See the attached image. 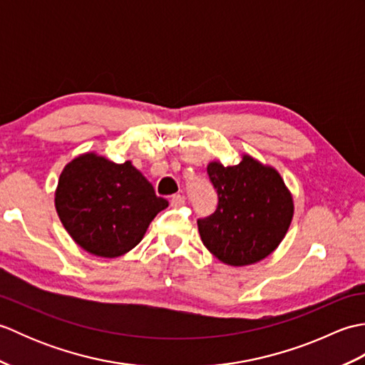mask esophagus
Instances as JSON below:
<instances>
[{
	"mask_svg": "<svg viewBox=\"0 0 365 365\" xmlns=\"http://www.w3.org/2000/svg\"><path fill=\"white\" fill-rule=\"evenodd\" d=\"M183 204H185V196H182V195H173V196H170V205L180 207Z\"/></svg>",
	"mask_w": 365,
	"mask_h": 365,
	"instance_id": "obj_1",
	"label": "esophagus"
}]
</instances>
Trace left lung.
<instances>
[{"instance_id":"left-lung-1","label":"left lung","mask_w":365,"mask_h":365,"mask_svg":"<svg viewBox=\"0 0 365 365\" xmlns=\"http://www.w3.org/2000/svg\"><path fill=\"white\" fill-rule=\"evenodd\" d=\"M207 173L218 207L197 220L204 246L232 267L265 259L282 242L293 218V197L281 174L250 155L235 166L208 163Z\"/></svg>"}]
</instances>
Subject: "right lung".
<instances>
[{
    "mask_svg": "<svg viewBox=\"0 0 365 365\" xmlns=\"http://www.w3.org/2000/svg\"><path fill=\"white\" fill-rule=\"evenodd\" d=\"M54 205L76 245L113 259L133 250L169 204L130 161L118 165L88 152L61 173Z\"/></svg>",
    "mask_w": 365,
    "mask_h": 365,
    "instance_id": "1",
    "label": "right lung"
}]
</instances>
